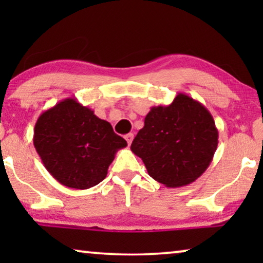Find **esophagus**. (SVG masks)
Masks as SVG:
<instances>
[{"mask_svg": "<svg viewBox=\"0 0 263 263\" xmlns=\"http://www.w3.org/2000/svg\"><path fill=\"white\" fill-rule=\"evenodd\" d=\"M124 139H125V141L128 142V145H130L132 141H133V139H134V135H133L132 133H129V134H127V135L124 136Z\"/></svg>", "mask_w": 263, "mask_h": 263, "instance_id": "obj_1", "label": "esophagus"}]
</instances>
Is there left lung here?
Segmentation results:
<instances>
[{"label": "left lung", "instance_id": "left-lung-1", "mask_svg": "<svg viewBox=\"0 0 263 263\" xmlns=\"http://www.w3.org/2000/svg\"><path fill=\"white\" fill-rule=\"evenodd\" d=\"M218 129L202 104L178 93L166 106H153L130 149L153 179L168 188L196 181L218 147Z\"/></svg>", "mask_w": 263, "mask_h": 263}]
</instances>
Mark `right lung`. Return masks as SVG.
Wrapping results in <instances>:
<instances>
[{
    "instance_id": "right-lung-1",
    "label": "right lung",
    "mask_w": 263,
    "mask_h": 263,
    "mask_svg": "<svg viewBox=\"0 0 263 263\" xmlns=\"http://www.w3.org/2000/svg\"><path fill=\"white\" fill-rule=\"evenodd\" d=\"M33 145L49 174L64 186L88 189L103 181L127 141L107 121L75 98L44 111L34 125Z\"/></svg>"
}]
</instances>
